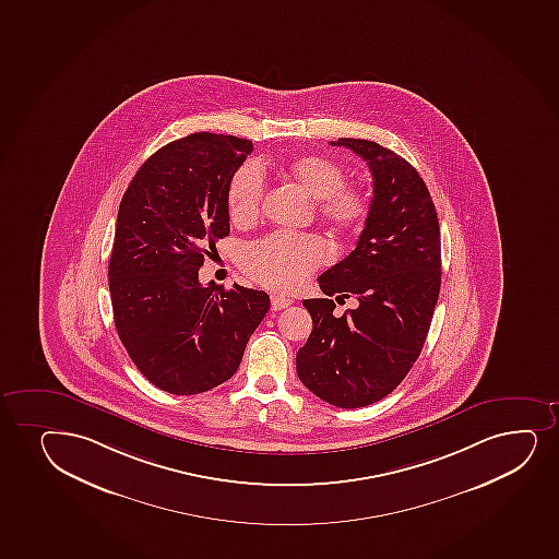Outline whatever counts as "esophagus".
<instances>
[{
    "label": "esophagus",
    "mask_w": 559,
    "mask_h": 559,
    "mask_svg": "<svg viewBox=\"0 0 559 559\" xmlns=\"http://www.w3.org/2000/svg\"><path fill=\"white\" fill-rule=\"evenodd\" d=\"M270 302H272V311H280V309L289 308L290 304H293V298L283 295H272Z\"/></svg>",
    "instance_id": "34e87169"
}]
</instances>
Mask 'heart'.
Wrapping results in <instances>:
<instances>
[{"instance_id": "obj_1", "label": "heart", "mask_w": 559, "mask_h": 559, "mask_svg": "<svg viewBox=\"0 0 559 559\" xmlns=\"http://www.w3.org/2000/svg\"><path fill=\"white\" fill-rule=\"evenodd\" d=\"M290 174L309 195L319 200V212L335 227L353 231L369 216V193L364 188L345 185V171L334 160L304 156L293 162ZM264 192L266 175L259 162L248 160L238 167L227 188V211L233 222L250 224L255 219ZM328 257L330 248L319 235L277 229L246 246L242 269L270 289L290 290L326 263Z\"/></svg>"}]
</instances>
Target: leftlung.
Segmentation results:
<instances>
[{"instance_id":"1","label":"left lung","mask_w":559,"mask_h":559,"mask_svg":"<svg viewBox=\"0 0 559 559\" xmlns=\"http://www.w3.org/2000/svg\"><path fill=\"white\" fill-rule=\"evenodd\" d=\"M332 145L367 162L371 211L356 248L319 276L326 298L304 300L313 332L296 354V372L330 405L359 408L392 393L421 354L442 280L440 225L424 179L403 156L354 138ZM332 295L359 306L337 318Z\"/></svg>"}]
</instances>
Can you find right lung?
Here are the masks:
<instances>
[{"label":"right lung","mask_w":559,"mask_h":559,"mask_svg":"<svg viewBox=\"0 0 559 559\" xmlns=\"http://www.w3.org/2000/svg\"><path fill=\"white\" fill-rule=\"evenodd\" d=\"M251 151L250 140L195 132L143 162L122 195L108 266L114 321L164 392L195 395L231 379L269 313L264 290L200 283L205 257L229 235L227 188Z\"/></svg>","instance_id":"obj_1"}]
</instances>
